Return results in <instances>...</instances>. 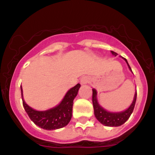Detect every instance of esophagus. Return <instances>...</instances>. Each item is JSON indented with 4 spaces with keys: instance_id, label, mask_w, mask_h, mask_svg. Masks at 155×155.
Returning a JSON list of instances; mask_svg holds the SVG:
<instances>
[{
    "instance_id": "esophagus-1",
    "label": "esophagus",
    "mask_w": 155,
    "mask_h": 155,
    "mask_svg": "<svg viewBox=\"0 0 155 155\" xmlns=\"http://www.w3.org/2000/svg\"><path fill=\"white\" fill-rule=\"evenodd\" d=\"M88 81H89V78H88L87 76L82 77L81 78V80H80V82H81V84H87V83H88Z\"/></svg>"
}]
</instances>
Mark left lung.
Listing matches in <instances>:
<instances>
[{
	"mask_svg": "<svg viewBox=\"0 0 155 155\" xmlns=\"http://www.w3.org/2000/svg\"><path fill=\"white\" fill-rule=\"evenodd\" d=\"M113 55L116 57L117 55V53H115L113 51H111ZM125 61L127 62V65H128L129 68L132 71L127 61L124 58ZM137 100V91L134 94V101H133L132 104L127 109H126L124 112H120V113H111V112H108L105 109L99 105L98 101H97V91L96 90L92 89V103L93 107H94V116L96 117L97 120L103 125L106 126V127H119L121 126L130 118V115L132 114L133 111H134V106H135V103H136Z\"/></svg>",
	"mask_w": 155,
	"mask_h": 155,
	"instance_id": "left-lung-1",
	"label": "left lung"
}]
</instances>
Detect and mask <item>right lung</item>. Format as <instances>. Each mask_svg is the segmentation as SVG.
I'll return each instance as SVG.
<instances>
[{
	"label": "right lung",
	"mask_w": 155,
	"mask_h": 155,
	"mask_svg": "<svg viewBox=\"0 0 155 155\" xmlns=\"http://www.w3.org/2000/svg\"><path fill=\"white\" fill-rule=\"evenodd\" d=\"M81 84H78L71 88L65 94L62 102L56 107L46 111H37L25 103L23 99L22 88L21 86L23 106L31 121L38 127L47 130L62 128L68 125L71 121L74 99L77 96Z\"/></svg>",
	"instance_id": "obj_1"
}]
</instances>
